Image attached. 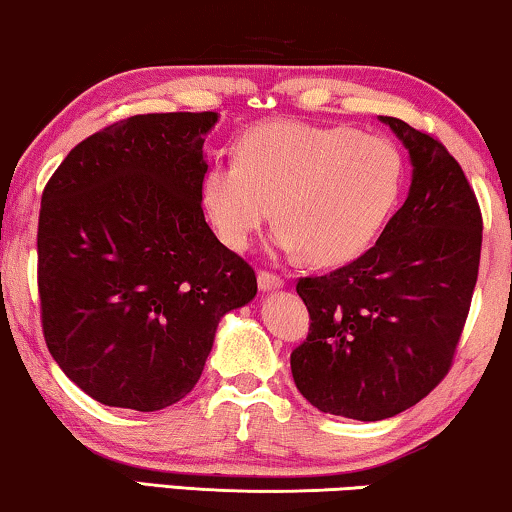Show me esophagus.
<instances>
[{
	"mask_svg": "<svg viewBox=\"0 0 512 512\" xmlns=\"http://www.w3.org/2000/svg\"><path fill=\"white\" fill-rule=\"evenodd\" d=\"M282 286H284V277L277 275V272H270V270L258 272V289H261V291L282 289Z\"/></svg>",
	"mask_w": 512,
	"mask_h": 512,
	"instance_id": "obj_1",
	"label": "esophagus"
}]
</instances>
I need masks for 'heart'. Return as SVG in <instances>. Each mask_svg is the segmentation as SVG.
Wrapping results in <instances>:
<instances>
[{"instance_id": "b5f03b06", "label": "heart", "mask_w": 512, "mask_h": 512, "mask_svg": "<svg viewBox=\"0 0 512 512\" xmlns=\"http://www.w3.org/2000/svg\"><path fill=\"white\" fill-rule=\"evenodd\" d=\"M401 184L403 156L389 137L349 125L268 121L244 132L237 158L207 167L200 200L228 249H247L275 205L279 249L340 265L373 242Z\"/></svg>"}]
</instances>
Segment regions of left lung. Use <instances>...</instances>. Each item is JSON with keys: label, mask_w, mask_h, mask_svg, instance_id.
<instances>
[{"label": "left lung", "mask_w": 512, "mask_h": 512, "mask_svg": "<svg viewBox=\"0 0 512 512\" xmlns=\"http://www.w3.org/2000/svg\"><path fill=\"white\" fill-rule=\"evenodd\" d=\"M412 160L403 207L352 263L296 284L310 333L291 373L314 408L377 422L429 396L450 373L480 268L482 214L436 137L380 116Z\"/></svg>", "instance_id": "left-lung-1"}]
</instances>
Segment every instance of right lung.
Instances as JSON below:
<instances>
[{
  "label": "right lung",
  "mask_w": 512,
  "mask_h": 512,
  "mask_svg": "<svg viewBox=\"0 0 512 512\" xmlns=\"http://www.w3.org/2000/svg\"><path fill=\"white\" fill-rule=\"evenodd\" d=\"M216 111L139 114L76 144L41 195L37 284L48 352L111 408L156 412L198 384L221 317L256 296L207 226Z\"/></svg>",
  "instance_id": "add662e5"
}]
</instances>
